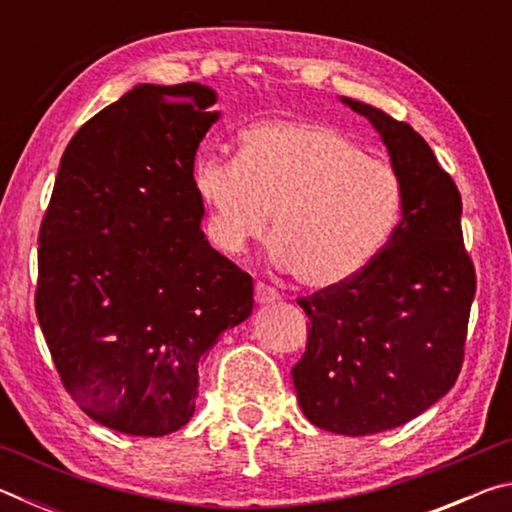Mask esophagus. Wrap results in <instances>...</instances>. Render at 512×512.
Here are the masks:
<instances>
[{
  "instance_id": "34e87169",
  "label": "esophagus",
  "mask_w": 512,
  "mask_h": 512,
  "mask_svg": "<svg viewBox=\"0 0 512 512\" xmlns=\"http://www.w3.org/2000/svg\"><path fill=\"white\" fill-rule=\"evenodd\" d=\"M255 300L259 305H273V302L280 300V291H275L273 287H268L264 282L255 284Z\"/></svg>"
}]
</instances>
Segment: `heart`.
Here are the masks:
<instances>
[{"instance_id":"heart-1","label":"heart","mask_w":512,"mask_h":512,"mask_svg":"<svg viewBox=\"0 0 512 512\" xmlns=\"http://www.w3.org/2000/svg\"><path fill=\"white\" fill-rule=\"evenodd\" d=\"M194 187L210 207V230L225 253L266 232L271 255L309 289L352 280L393 239L404 187L391 164L370 158L323 121H264L239 137L237 158H201Z\"/></svg>"}]
</instances>
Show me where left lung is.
Segmentation results:
<instances>
[{"instance_id":"obj_1","label":"left lung","mask_w":512,"mask_h":512,"mask_svg":"<svg viewBox=\"0 0 512 512\" xmlns=\"http://www.w3.org/2000/svg\"><path fill=\"white\" fill-rule=\"evenodd\" d=\"M341 101L384 140L404 210L366 271L298 298L309 334L291 377L311 424L368 436L413 420L456 384L476 273L463 244L461 194L422 135L368 103Z\"/></svg>"}]
</instances>
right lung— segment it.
<instances>
[{
    "mask_svg": "<svg viewBox=\"0 0 512 512\" xmlns=\"http://www.w3.org/2000/svg\"><path fill=\"white\" fill-rule=\"evenodd\" d=\"M201 83L135 85L79 128L38 235L36 314L92 420L167 436L194 415L198 361L253 311V277L210 246L196 149L219 112Z\"/></svg>",
    "mask_w": 512,
    "mask_h": 512,
    "instance_id": "1",
    "label": "right lung"
}]
</instances>
